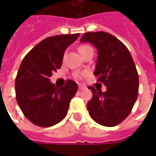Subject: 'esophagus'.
Returning a JSON list of instances; mask_svg holds the SVG:
<instances>
[{"label": "esophagus", "mask_w": 156, "mask_h": 156, "mask_svg": "<svg viewBox=\"0 0 156 156\" xmlns=\"http://www.w3.org/2000/svg\"><path fill=\"white\" fill-rule=\"evenodd\" d=\"M86 86H84V85H82V84H79V85H78V89H79V90H83V89H86Z\"/></svg>", "instance_id": "esophagus-1"}]
</instances>
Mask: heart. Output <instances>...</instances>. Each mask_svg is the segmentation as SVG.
<instances>
[{
	"label": "heart",
	"instance_id": "b5f03b06",
	"mask_svg": "<svg viewBox=\"0 0 156 156\" xmlns=\"http://www.w3.org/2000/svg\"><path fill=\"white\" fill-rule=\"evenodd\" d=\"M91 48V47L87 44H82L78 47V51L81 52H83V51H84V50L87 49V48Z\"/></svg>",
	"mask_w": 156,
	"mask_h": 156
}]
</instances>
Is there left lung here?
I'll use <instances>...</instances> for the list:
<instances>
[{
  "instance_id": "8db88e82",
  "label": "left lung",
  "mask_w": 156,
  "mask_h": 156,
  "mask_svg": "<svg viewBox=\"0 0 156 156\" xmlns=\"http://www.w3.org/2000/svg\"><path fill=\"white\" fill-rule=\"evenodd\" d=\"M80 40L96 48L94 75L107 87L103 92L88 87L93 94L87 105L89 114L101 126H117L129 115L138 95V71L130 52L117 38L104 31L87 32Z\"/></svg>"
}]
</instances>
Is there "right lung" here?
Segmentation results:
<instances>
[{
	"label": "right lung",
	"instance_id": "add662e5",
	"mask_svg": "<svg viewBox=\"0 0 156 156\" xmlns=\"http://www.w3.org/2000/svg\"><path fill=\"white\" fill-rule=\"evenodd\" d=\"M80 34L48 37L23 58L15 79L16 100L24 116L35 126L50 127L63 120L78 90L74 81L57 87L50 82L61 67L64 53Z\"/></svg>",
	"mask_w": 156,
	"mask_h": 156
}]
</instances>
